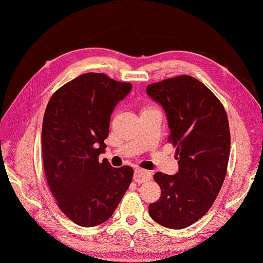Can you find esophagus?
Wrapping results in <instances>:
<instances>
[{"mask_svg": "<svg viewBox=\"0 0 263 263\" xmlns=\"http://www.w3.org/2000/svg\"><path fill=\"white\" fill-rule=\"evenodd\" d=\"M151 177H153V174H151L149 171L144 170V169H139V168L135 170V173H134V180L137 183L147 182L151 179Z\"/></svg>", "mask_w": 263, "mask_h": 263, "instance_id": "esophagus-1", "label": "esophagus"}]
</instances>
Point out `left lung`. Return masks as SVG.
<instances>
[{
  "mask_svg": "<svg viewBox=\"0 0 263 263\" xmlns=\"http://www.w3.org/2000/svg\"><path fill=\"white\" fill-rule=\"evenodd\" d=\"M149 97L165 110L179 171L156 172L161 196L149 205L151 218L163 227L183 229L209 212L224 183L230 132L226 110L215 94L191 76L147 86Z\"/></svg>",
  "mask_w": 263,
  "mask_h": 263,
  "instance_id": "1",
  "label": "left lung"
}]
</instances>
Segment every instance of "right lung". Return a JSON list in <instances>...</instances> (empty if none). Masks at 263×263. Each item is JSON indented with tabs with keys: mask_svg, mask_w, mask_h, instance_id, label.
<instances>
[{
	"mask_svg": "<svg viewBox=\"0 0 263 263\" xmlns=\"http://www.w3.org/2000/svg\"><path fill=\"white\" fill-rule=\"evenodd\" d=\"M132 84L104 73L81 74L62 85L46 107L42 147L47 182L58 208L82 227L106 221L133 180L128 165L99 162L110 114Z\"/></svg>",
	"mask_w": 263,
	"mask_h": 263,
	"instance_id": "obj_1",
	"label": "right lung"
}]
</instances>
